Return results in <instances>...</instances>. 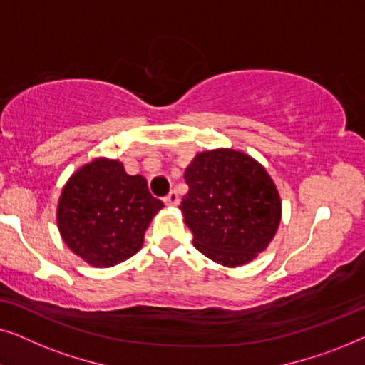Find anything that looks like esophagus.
<instances>
[{
    "mask_svg": "<svg viewBox=\"0 0 365 365\" xmlns=\"http://www.w3.org/2000/svg\"><path fill=\"white\" fill-rule=\"evenodd\" d=\"M164 202L168 204V206H178L179 204V196H178V192L176 191H171L166 196V199H164Z\"/></svg>",
    "mask_w": 365,
    "mask_h": 365,
    "instance_id": "1",
    "label": "esophagus"
}]
</instances>
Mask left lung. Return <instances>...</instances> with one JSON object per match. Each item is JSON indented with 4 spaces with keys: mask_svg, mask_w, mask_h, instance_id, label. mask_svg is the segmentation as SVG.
Listing matches in <instances>:
<instances>
[{
    "mask_svg": "<svg viewBox=\"0 0 365 365\" xmlns=\"http://www.w3.org/2000/svg\"><path fill=\"white\" fill-rule=\"evenodd\" d=\"M184 222L199 252L226 267L254 261L276 236L282 202L266 168L237 149L196 154L184 173Z\"/></svg>",
    "mask_w": 365,
    "mask_h": 365,
    "instance_id": "8db88e82",
    "label": "left lung"
}]
</instances>
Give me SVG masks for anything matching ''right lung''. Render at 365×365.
Listing matches in <instances>:
<instances>
[{
	"instance_id": "1",
	"label": "right lung",
	"mask_w": 365,
	"mask_h": 365,
	"mask_svg": "<svg viewBox=\"0 0 365 365\" xmlns=\"http://www.w3.org/2000/svg\"><path fill=\"white\" fill-rule=\"evenodd\" d=\"M164 204L141 174L129 176L118 159L94 158L71 174L58 201L63 241L94 267H113L143 247L144 232Z\"/></svg>"
}]
</instances>
